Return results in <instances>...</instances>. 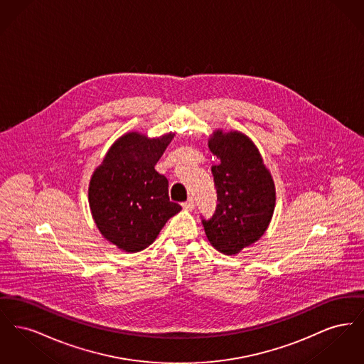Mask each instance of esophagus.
<instances>
[{"label":"esophagus","mask_w":364,"mask_h":364,"mask_svg":"<svg viewBox=\"0 0 364 364\" xmlns=\"http://www.w3.org/2000/svg\"><path fill=\"white\" fill-rule=\"evenodd\" d=\"M193 208H195V203H193V199H192V198H190L188 200H186V202L183 203V208H184V210L191 211V210H193Z\"/></svg>","instance_id":"1"}]
</instances>
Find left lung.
I'll list each match as a JSON object with an SVG mask.
<instances>
[{
  "instance_id": "obj_1",
  "label": "left lung",
  "mask_w": 364,
  "mask_h": 364,
  "mask_svg": "<svg viewBox=\"0 0 364 364\" xmlns=\"http://www.w3.org/2000/svg\"><path fill=\"white\" fill-rule=\"evenodd\" d=\"M210 151L220 159L211 166L218 205L211 218H202L211 245L236 255L259 240L276 206L273 177L257 146L242 132L217 129L208 139Z\"/></svg>"
}]
</instances>
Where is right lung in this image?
Here are the masks:
<instances>
[{"label":"right lung","mask_w":364,"mask_h":364,"mask_svg":"<svg viewBox=\"0 0 364 364\" xmlns=\"http://www.w3.org/2000/svg\"><path fill=\"white\" fill-rule=\"evenodd\" d=\"M174 134L149 139L128 132L117 139L94 171L88 203L107 242L138 252L156 240L181 206L169 199L168 178L154 169Z\"/></svg>","instance_id":"right-lung-1"}]
</instances>
